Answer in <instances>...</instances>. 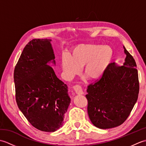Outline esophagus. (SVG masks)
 Wrapping results in <instances>:
<instances>
[{"label": "esophagus", "mask_w": 146, "mask_h": 146, "mask_svg": "<svg viewBox=\"0 0 146 146\" xmlns=\"http://www.w3.org/2000/svg\"><path fill=\"white\" fill-rule=\"evenodd\" d=\"M73 90L75 91L76 94L78 95H83V92L82 90V88L81 87V86L80 85H75L73 86Z\"/></svg>", "instance_id": "obj_1"}]
</instances>
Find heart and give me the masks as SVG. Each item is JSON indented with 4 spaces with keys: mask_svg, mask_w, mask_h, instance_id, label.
<instances>
[{
    "mask_svg": "<svg viewBox=\"0 0 146 146\" xmlns=\"http://www.w3.org/2000/svg\"><path fill=\"white\" fill-rule=\"evenodd\" d=\"M113 57L112 48L108 46L81 44L61 57V65L64 78L70 80L78 75L82 68L84 76L91 80L100 78Z\"/></svg>",
    "mask_w": 146,
    "mask_h": 146,
    "instance_id": "heart-1",
    "label": "heart"
}]
</instances>
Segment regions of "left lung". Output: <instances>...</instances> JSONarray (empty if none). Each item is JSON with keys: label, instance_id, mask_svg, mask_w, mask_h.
<instances>
[{"label": "left lung", "instance_id": "left-lung-1", "mask_svg": "<svg viewBox=\"0 0 146 146\" xmlns=\"http://www.w3.org/2000/svg\"><path fill=\"white\" fill-rule=\"evenodd\" d=\"M126 54L123 66L110 63L102 78L88 86V114L92 123L102 129L113 128L125 122L137 100L138 71L132 56Z\"/></svg>", "mask_w": 146, "mask_h": 146}]
</instances>
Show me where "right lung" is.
I'll list each match as a JSON object with an SVG mask.
<instances>
[{
  "instance_id": "right-lung-1",
  "label": "right lung",
  "mask_w": 146,
  "mask_h": 146,
  "mask_svg": "<svg viewBox=\"0 0 146 146\" xmlns=\"http://www.w3.org/2000/svg\"><path fill=\"white\" fill-rule=\"evenodd\" d=\"M51 39H34L24 48L15 67L17 106L33 127L54 132L63 125L71 99L68 86L56 75Z\"/></svg>"
}]
</instances>
